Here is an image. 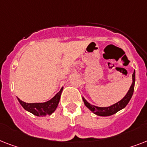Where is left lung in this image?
<instances>
[{"mask_svg":"<svg viewBox=\"0 0 147 147\" xmlns=\"http://www.w3.org/2000/svg\"><path fill=\"white\" fill-rule=\"evenodd\" d=\"M132 79L133 82L132 85L130 86V89L127 92V94L125 96L123 97V98H122L120 101L117 102L116 104L111 105V106H109V107H97V106H94V105H91L90 103H88L87 100H85V98H82L83 101L85 103V106L90 110L92 111L94 114H95L96 115L98 116H103V117H107V116H111V115H113V114H116L117 112L121 111V109H123L127 106L129 101H130V98L132 97L133 93H134V85H135V71H134L132 76Z\"/></svg>","mask_w":147,"mask_h":147,"instance_id":"obj_1","label":"left lung"}]
</instances>
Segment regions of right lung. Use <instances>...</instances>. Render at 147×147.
<instances>
[{
  "mask_svg": "<svg viewBox=\"0 0 147 147\" xmlns=\"http://www.w3.org/2000/svg\"><path fill=\"white\" fill-rule=\"evenodd\" d=\"M62 90H63V88H62L59 92H58L51 100H48L47 102L26 103L23 100H20V98H17V99L19 100L20 104L22 105V107L25 110H26L27 111L30 112L38 117L47 116V115H51L56 109L59 102Z\"/></svg>",
  "mask_w": 147,
  "mask_h": 147,
  "instance_id": "1",
  "label": "right lung"
}]
</instances>
